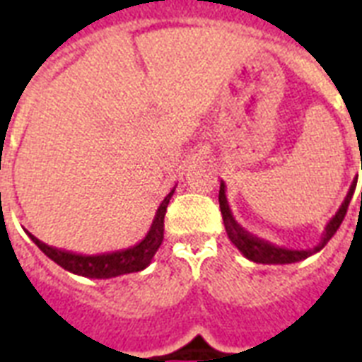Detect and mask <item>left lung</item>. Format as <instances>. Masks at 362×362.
Returning a JSON list of instances; mask_svg holds the SVG:
<instances>
[{"label":"left lung","instance_id":"1","mask_svg":"<svg viewBox=\"0 0 362 362\" xmlns=\"http://www.w3.org/2000/svg\"><path fill=\"white\" fill-rule=\"evenodd\" d=\"M355 188H357V180H353L351 188L345 195L344 203L339 205L338 213L332 216L330 221L326 222V228H324V234L320 238L318 245L310 249H290L282 247V245H276V243H270L263 238H257L255 234H251L247 230L243 228L240 222L235 221L234 215H232V209L228 205V197H226V184L221 182V192H218V203H221V213L222 221H224V228H226V234H228V240L234 243L235 247L240 249L245 259L253 261V263L261 264H291L299 263L307 257L315 255L320 249L330 242L332 235L336 234L339 228V224L344 222L345 213H347V207L351 203V197L355 194ZM361 203H362V192H361Z\"/></svg>","mask_w":362,"mask_h":362}]
</instances>
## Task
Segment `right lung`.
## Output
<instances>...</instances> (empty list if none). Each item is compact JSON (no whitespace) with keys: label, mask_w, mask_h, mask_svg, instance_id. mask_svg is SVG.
I'll return each mask as SVG.
<instances>
[{"label":"right lung","mask_w":362,"mask_h":362,"mask_svg":"<svg viewBox=\"0 0 362 362\" xmlns=\"http://www.w3.org/2000/svg\"><path fill=\"white\" fill-rule=\"evenodd\" d=\"M174 194V188L170 194L160 202L155 218L151 222V228L144 235V240L138 242L136 245H130L127 249H119V251H109V253H95V255H84V253H74V251H66V249L53 247L47 243L40 242L36 235H30V240L40 247V251L52 259L53 263L63 267L65 270L78 274L84 278H98V280H109V278L122 276V274H130V272H140L147 269L151 261H153L157 249L163 243V232H165V215H167V207L170 203V197Z\"/></svg>","instance_id":"add662e5"}]
</instances>
